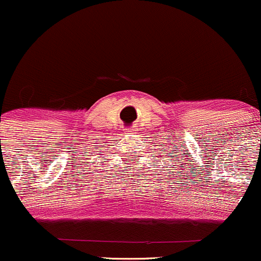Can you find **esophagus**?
Wrapping results in <instances>:
<instances>
[{"instance_id":"esophagus-1","label":"esophagus","mask_w":261,"mask_h":261,"mask_svg":"<svg viewBox=\"0 0 261 261\" xmlns=\"http://www.w3.org/2000/svg\"><path fill=\"white\" fill-rule=\"evenodd\" d=\"M125 132H127L128 134H130V133H136L137 132V128H134V127H129V128H125Z\"/></svg>"}]
</instances>
